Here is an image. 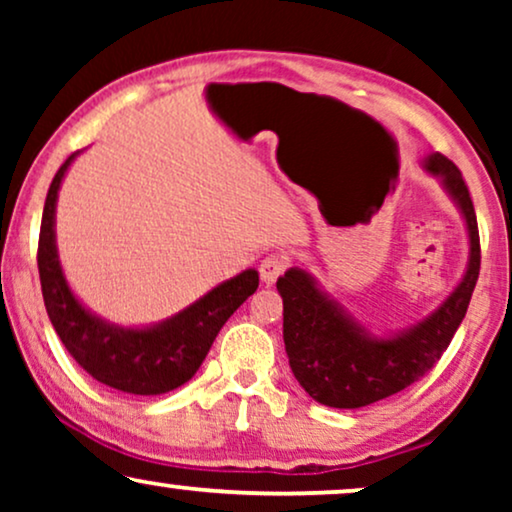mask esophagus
Wrapping results in <instances>:
<instances>
[{"label": "esophagus", "mask_w": 512, "mask_h": 512, "mask_svg": "<svg viewBox=\"0 0 512 512\" xmlns=\"http://www.w3.org/2000/svg\"><path fill=\"white\" fill-rule=\"evenodd\" d=\"M289 268V258L286 256H282V254H270V256H265L263 261H261V279L268 286H272L277 282V277H282L284 275V270Z\"/></svg>", "instance_id": "esophagus-1"}]
</instances>
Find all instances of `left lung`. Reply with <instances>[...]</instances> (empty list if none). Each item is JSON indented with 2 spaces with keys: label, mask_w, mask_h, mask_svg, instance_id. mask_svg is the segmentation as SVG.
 <instances>
[{
  "label": "left lung",
  "mask_w": 512,
  "mask_h": 512,
  "mask_svg": "<svg viewBox=\"0 0 512 512\" xmlns=\"http://www.w3.org/2000/svg\"><path fill=\"white\" fill-rule=\"evenodd\" d=\"M424 170L440 179L468 230V265L450 296L417 324L391 335H373L338 300L319 289L303 268L277 279L284 300V345L289 366L307 394L321 405L354 410L394 396L433 368L466 317L480 275V235L471 193L459 167L431 153Z\"/></svg>",
  "instance_id": "1"
}]
</instances>
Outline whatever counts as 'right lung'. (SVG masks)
<instances>
[{
    "label": "right lung",
    "instance_id": "add662e5",
    "mask_svg": "<svg viewBox=\"0 0 512 512\" xmlns=\"http://www.w3.org/2000/svg\"><path fill=\"white\" fill-rule=\"evenodd\" d=\"M79 153H72L53 177L41 216L37 265L48 319L67 352L97 382L135 396L167 394L195 375L221 326L258 289V272H240L153 326L125 328L97 317L69 289L55 247L58 191Z\"/></svg>",
    "mask_w": 512,
    "mask_h": 512
}]
</instances>
